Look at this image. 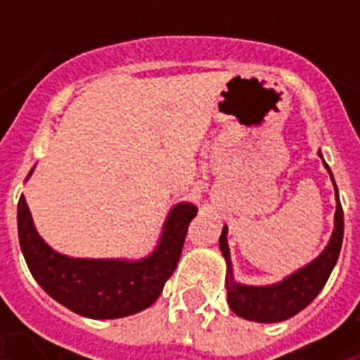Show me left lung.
<instances>
[{
  "mask_svg": "<svg viewBox=\"0 0 360 360\" xmlns=\"http://www.w3.org/2000/svg\"><path fill=\"white\" fill-rule=\"evenodd\" d=\"M318 155L323 160L321 151H318ZM323 166L329 172L330 181L335 185V230H333V236L325 246V250L316 259L307 263L304 267L297 269L295 273L288 274L284 280L269 285H246L236 282L233 267H231L230 246H228V226L222 228L219 245L226 259L228 304H230L231 312H236L239 318L257 321V323H278V321L290 319L301 312L302 308H307L327 284V280L338 262V256H340L342 239H344V211H342L333 172L325 160Z\"/></svg>",
  "mask_w": 360,
  "mask_h": 360,
  "instance_id": "8db88e82",
  "label": "left lung"
}]
</instances>
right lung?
I'll return each instance as SVG.
<instances>
[{
    "label": "right lung",
    "mask_w": 360,
    "mask_h": 360,
    "mask_svg": "<svg viewBox=\"0 0 360 360\" xmlns=\"http://www.w3.org/2000/svg\"><path fill=\"white\" fill-rule=\"evenodd\" d=\"M33 174V168L25 181ZM198 207L174 205L164 222L158 245L141 259L70 257L48 246L39 236L25 198L18 202V239L33 278L48 295L72 312L91 319H117L146 310L157 301L174 274L183 243Z\"/></svg>",
    "instance_id": "obj_1"
}]
</instances>
